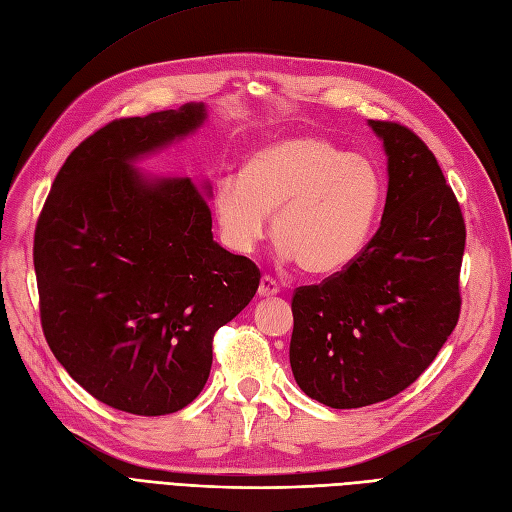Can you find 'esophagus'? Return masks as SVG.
Returning <instances> with one entry per match:
<instances>
[{
    "mask_svg": "<svg viewBox=\"0 0 512 512\" xmlns=\"http://www.w3.org/2000/svg\"><path fill=\"white\" fill-rule=\"evenodd\" d=\"M277 292H280V284H277L271 275H262L260 286H258L260 297H273Z\"/></svg>",
    "mask_w": 512,
    "mask_h": 512,
    "instance_id": "1",
    "label": "esophagus"
}]
</instances>
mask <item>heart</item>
Segmentation results:
<instances>
[{
  "label": "heart",
  "mask_w": 512,
  "mask_h": 512,
  "mask_svg": "<svg viewBox=\"0 0 512 512\" xmlns=\"http://www.w3.org/2000/svg\"><path fill=\"white\" fill-rule=\"evenodd\" d=\"M213 207L230 250L252 252L275 211L280 254L312 275H333L367 247L382 207V177L374 162L327 138L292 136L258 147L243 177L220 179Z\"/></svg>",
  "instance_id": "obj_1"
}]
</instances>
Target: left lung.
Returning a JSON list of instances; mask_svg holds the SVG:
<instances>
[{"label":"left lung","mask_w":512,"mask_h":512,"mask_svg":"<svg viewBox=\"0 0 512 512\" xmlns=\"http://www.w3.org/2000/svg\"><path fill=\"white\" fill-rule=\"evenodd\" d=\"M389 156L380 228L344 271L292 294L290 367L301 391L350 410L401 393L436 359L461 312L466 222L431 149L369 121Z\"/></svg>","instance_id":"left-lung-1"}]
</instances>
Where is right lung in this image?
<instances>
[{
    "instance_id": "right-lung-1",
    "label": "right lung",
    "mask_w": 512,
    "mask_h": 512,
    "mask_svg": "<svg viewBox=\"0 0 512 512\" xmlns=\"http://www.w3.org/2000/svg\"><path fill=\"white\" fill-rule=\"evenodd\" d=\"M203 121V104H185L106 123L59 168L36 224L46 344L72 380L121 412L162 416L192 404L215 331L260 284L250 258L213 241L192 179L149 181L132 168Z\"/></svg>"
}]
</instances>
